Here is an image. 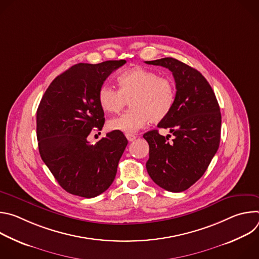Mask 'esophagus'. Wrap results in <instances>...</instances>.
I'll return each instance as SVG.
<instances>
[{"mask_svg":"<svg viewBox=\"0 0 259 259\" xmlns=\"http://www.w3.org/2000/svg\"><path fill=\"white\" fill-rule=\"evenodd\" d=\"M126 137H127V139H128L130 142L136 139V136L133 135V134H126Z\"/></svg>","mask_w":259,"mask_h":259,"instance_id":"obj_1","label":"esophagus"}]
</instances>
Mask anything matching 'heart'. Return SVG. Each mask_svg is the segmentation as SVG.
I'll return each mask as SVG.
<instances>
[{
  "instance_id": "1",
  "label": "heart",
  "mask_w": 259,
  "mask_h": 259,
  "mask_svg": "<svg viewBox=\"0 0 259 259\" xmlns=\"http://www.w3.org/2000/svg\"><path fill=\"white\" fill-rule=\"evenodd\" d=\"M118 90L102 85L97 101L105 113H119L127 101L131 109L108 121L110 130L132 134L147 123H159L171 113L175 103L176 88L169 78L160 77L154 70L143 67L130 68L117 78Z\"/></svg>"
}]
</instances>
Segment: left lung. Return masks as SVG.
I'll use <instances>...</instances> for the list:
<instances>
[{
  "label": "left lung",
  "instance_id": "left-lung-1",
  "mask_svg": "<svg viewBox=\"0 0 259 259\" xmlns=\"http://www.w3.org/2000/svg\"><path fill=\"white\" fill-rule=\"evenodd\" d=\"M145 63L168 68L176 86L171 113L158 125L174 137L169 141L171 135L165 137L158 130L143 135L150 145L146 170L162 189L183 192L203 176L218 150L220 108L211 86L197 69L172 57Z\"/></svg>",
  "mask_w": 259,
  "mask_h": 259
}]
</instances>
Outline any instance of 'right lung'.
<instances>
[{
    "label": "right lung",
    "mask_w": 259,
    "mask_h": 259,
    "mask_svg": "<svg viewBox=\"0 0 259 259\" xmlns=\"http://www.w3.org/2000/svg\"><path fill=\"white\" fill-rule=\"evenodd\" d=\"M126 60L78 63L57 76L36 110V138L42 160L59 186L71 195L94 198L113 183L128 140L112 131L95 144L87 137L101 130L104 113L97 92Z\"/></svg>",
    "instance_id": "add662e5"
}]
</instances>
